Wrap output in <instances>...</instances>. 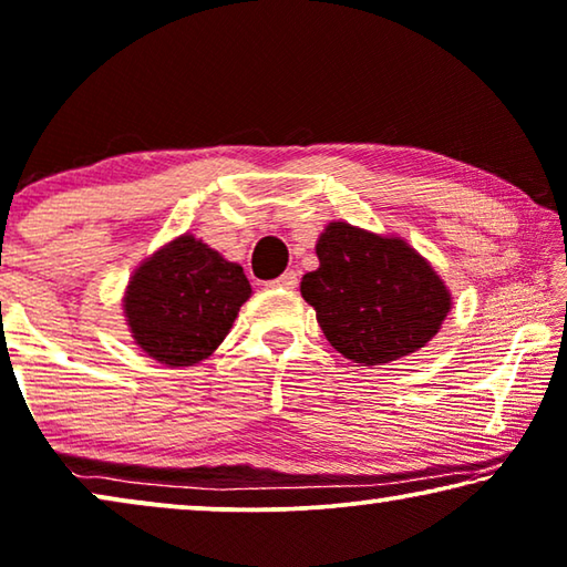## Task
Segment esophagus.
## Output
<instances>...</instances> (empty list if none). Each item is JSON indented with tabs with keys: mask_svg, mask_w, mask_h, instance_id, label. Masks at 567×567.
Segmentation results:
<instances>
[{
	"mask_svg": "<svg viewBox=\"0 0 567 567\" xmlns=\"http://www.w3.org/2000/svg\"><path fill=\"white\" fill-rule=\"evenodd\" d=\"M272 287H285V290H292V287H298V275L292 272V269H287L285 275L277 277V280L269 282Z\"/></svg>",
	"mask_w": 567,
	"mask_h": 567,
	"instance_id": "1",
	"label": "esophagus"
}]
</instances>
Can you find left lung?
<instances>
[{"label":"left lung","mask_w":567,"mask_h":567,"mask_svg":"<svg viewBox=\"0 0 567 567\" xmlns=\"http://www.w3.org/2000/svg\"><path fill=\"white\" fill-rule=\"evenodd\" d=\"M320 267L300 282L323 336L364 367L390 364L422 349L451 310L435 269L402 239L336 221L320 234Z\"/></svg>","instance_id":"left-lung-1"}]
</instances>
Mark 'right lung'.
I'll list each match as a JSON object with an SVG mask.
<instances>
[{"label":"right lung","instance_id":"right-lung-1","mask_svg":"<svg viewBox=\"0 0 567 567\" xmlns=\"http://www.w3.org/2000/svg\"><path fill=\"white\" fill-rule=\"evenodd\" d=\"M249 295L239 265L185 234L134 272L124 312L147 357L193 367L216 351Z\"/></svg>","mask_w":567,"mask_h":567}]
</instances>
